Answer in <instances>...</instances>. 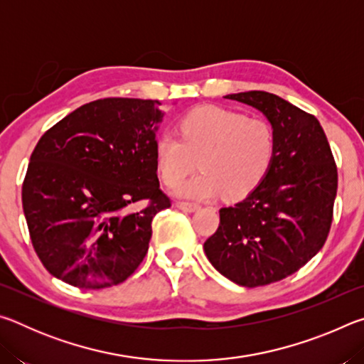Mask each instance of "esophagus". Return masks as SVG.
Wrapping results in <instances>:
<instances>
[{"label": "esophagus", "instance_id": "obj_1", "mask_svg": "<svg viewBox=\"0 0 364 364\" xmlns=\"http://www.w3.org/2000/svg\"><path fill=\"white\" fill-rule=\"evenodd\" d=\"M176 207L184 212H196L197 208H200V205L194 204V202H176Z\"/></svg>", "mask_w": 364, "mask_h": 364}]
</instances>
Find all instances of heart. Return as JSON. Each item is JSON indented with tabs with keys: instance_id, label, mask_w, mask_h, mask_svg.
Wrapping results in <instances>:
<instances>
[{
	"instance_id": "b5f03b06",
	"label": "heart",
	"mask_w": 364,
	"mask_h": 364,
	"mask_svg": "<svg viewBox=\"0 0 364 364\" xmlns=\"http://www.w3.org/2000/svg\"><path fill=\"white\" fill-rule=\"evenodd\" d=\"M173 133L159 134L154 143L157 171L168 186L194 168L200 173L181 183L178 196L210 199L221 193L226 200L250 194L267 176L276 152L273 127L234 110L200 106L184 114Z\"/></svg>"
}]
</instances>
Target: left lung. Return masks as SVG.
<instances>
[{"label":"left lung","mask_w":364,"mask_h":364,"mask_svg":"<svg viewBox=\"0 0 364 364\" xmlns=\"http://www.w3.org/2000/svg\"><path fill=\"white\" fill-rule=\"evenodd\" d=\"M269 120L276 136L263 181L232 207L204 242L205 255L239 286L278 282L315 257L328 239L337 194V165L315 115L267 91L228 95Z\"/></svg>","instance_id":"obj_1"}]
</instances>
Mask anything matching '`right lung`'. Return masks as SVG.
Instances as JSON below:
<instances>
[{
	"instance_id": "add662e5",
	"label": "right lung",
	"mask_w": 364,
	"mask_h": 364,
	"mask_svg": "<svg viewBox=\"0 0 364 364\" xmlns=\"http://www.w3.org/2000/svg\"><path fill=\"white\" fill-rule=\"evenodd\" d=\"M160 102L106 97L73 110L30 156L22 207L49 273L82 289L117 286L144 260L152 218L171 205L157 178ZM144 201L139 211L132 205Z\"/></svg>"
}]
</instances>
